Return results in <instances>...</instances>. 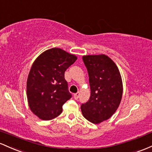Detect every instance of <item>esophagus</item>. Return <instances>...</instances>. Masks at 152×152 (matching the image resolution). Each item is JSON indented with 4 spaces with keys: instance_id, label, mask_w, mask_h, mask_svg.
<instances>
[{
    "instance_id": "34e87169",
    "label": "esophagus",
    "mask_w": 152,
    "mask_h": 152,
    "mask_svg": "<svg viewBox=\"0 0 152 152\" xmlns=\"http://www.w3.org/2000/svg\"><path fill=\"white\" fill-rule=\"evenodd\" d=\"M79 95H80L79 92H77V93H75V94H74V98L75 99V100H77V99L79 98Z\"/></svg>"
}]
</instances>
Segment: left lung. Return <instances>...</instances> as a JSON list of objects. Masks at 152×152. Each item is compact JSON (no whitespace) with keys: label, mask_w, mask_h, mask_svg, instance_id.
Returning <instances> with one entry per match:
<instances>
[{"label":"left lung","mask_w":152,"mask_h":152,"mask_svg":"<svg viewBox=\"0 0 152 152\" xmlns=\"http://www.w3.org/2000/svg\"><path fill=\"white\" fill-rule=\"evenodd\" d=\"M83 60L88 72L91 93L88 101L81 105V110L87 120L98 124L111 117L118 108L123 94L121 77L108 56H84Z\"/></svg>","instance_id":"left-lung-1"}]
</instances>
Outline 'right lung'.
Wrapping results in <instances>:
<instances>
[{"instance_id":"obj_1","label":"right lung","mask_w":152,"mask_h":152,"mask_svg":"<svg viewBox=\"0 0 152 152\" xmlns=\"http://www.w3.org/2000/svg\"><path fill=\"white\" fill-rule=\"evenodd\" d=\"M77 57L59 48L39 55L31 68L26 84L31 110L42 120H52L62 112V105L72 98L64 72Z\"/></svg>"}]
</instances>
